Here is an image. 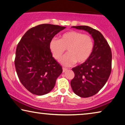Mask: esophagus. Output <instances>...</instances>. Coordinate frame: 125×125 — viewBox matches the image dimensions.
<instances>
[{"label": "esophagus", "instance_id": "1", "mask_svg": "<svg viewBox=\"0 0 125 125\" xmlns=\"http://www.w3.org/2000/svg\"><path fill=\"white\" fill-rule=\"evenodd\" d=\"M68 70V69L66 68H64V67H63V72L64 73L65 72H66V71Z\"/></svg>", "mask_w": 125, "mask_h": 125}]
</instances>
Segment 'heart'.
<instances>
[{"mask_svg":"<svg viewBox=\"0 0 125 125\" xmlns=\"http://www.w3.org/2000/svg\"><path fill=\"white\" fill-rule=\"evenodd\" d=\"M94 47L92 37L75 31H67L61 35L59 40L53 38L49 43V49L55 59H60L67 49L68 53L61 59V63L67 67L76 62L79 64L86 62L92 54Z\"/></svg>","mask_w":125,"mask_h":125,"instance_id":"1","label":"heart"}]
</instances>
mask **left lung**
Here are the masks:
<instances>
[{
	"mask_svg": "<svg viewBox=\"0 0 125 125\" xmlns=\"http://www.w3.org/2000/svg\"><path fill=\"white\" fill-rule=\"evenodd\" d=\"M84 30L94 40V51L87 61L72 68L74 77L71 86L75 94L81 97L96 94L104 86L111 72L112 52L107 42L98 31L86 25L73 26Z\"/></svg>",
	"mask_w": 125,
	"mask_h": 125,
	"instance_id": "8db88e82",
	"label": "left lung"
}]
</instances>
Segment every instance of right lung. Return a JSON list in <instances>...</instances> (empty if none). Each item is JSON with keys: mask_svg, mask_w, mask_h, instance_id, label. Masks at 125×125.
<instances>
[{"mask_svg": "<svg viewBox=\"0 0 125 125\" xmlns=\"http://www.w3.org/2000/svg\"><path fill=\"white\" fill-rule=\"evenodd\" d=\"M65 28L50 24L37 25L29 29L18 44L15 70L21 84L31 94H48L62 73V67L52 57L49 43Z\"/></svg>", "mask_w": 125, "mask_h": 125, "instance_id": "add662e5", "label": "right lung"}]
</instances>
